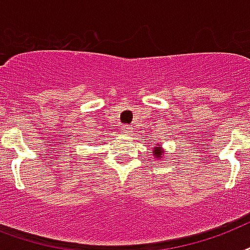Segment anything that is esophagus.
I'll list each match as a JSON object with an SVG mask.
<instances>
[{
  "instance_id": "obj_1",
  "label": "esophagus",
  "mask_w": 250,
  "mask_h": 250,
  "mask_svg": "<svg viewBox=\"0 0 250 250\" xmlns=\"http://www.w3.org/2000/svg\"><path fill=\"white\" fill-rule=\"evenodd\" d=\"M123 131L125 134H130L131 131V127L129 125H123Z\"/></svg>"
}]
</instances>
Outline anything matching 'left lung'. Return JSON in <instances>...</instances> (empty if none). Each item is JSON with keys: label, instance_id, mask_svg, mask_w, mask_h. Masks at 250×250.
<instances>
[{"label": "left lung", "instance_id": "1", "mask_svg": "<svg viewBox=\"0 0 250 250\" xmlns=\"http://www.w3.org/2000/svg\"><path fill=\"white\" fill-rule=\"evenodd\" d=\"M163 154V151H160V150H155V155L158 156V158H160V155Z\"/></svg>", "mask_w": 250, "mask_h": 250}]
</instances>
